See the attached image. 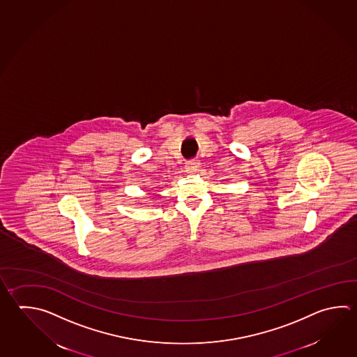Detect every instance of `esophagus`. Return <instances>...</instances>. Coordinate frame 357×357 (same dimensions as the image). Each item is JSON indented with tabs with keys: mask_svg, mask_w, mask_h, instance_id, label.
I'll return each mask as SVG.
<instances>
[{
	"mask_svg": "<svg viewBox=\"0 0 357 357\" xmlns=\"http://www.w3.org/2000/svg\"><path fill=\"white\" fill-rule=\"evenodd\" d=\"M199 168V162L198 160H190V162H187V165H185V170L188 172V173H192V172H195L197 169Z\"/></svg>",
	"mask_w": 357,
	"mask_h": 357,
	"instance_id": "obj_1",
	"label": "esophagus"
}]
</instances>
